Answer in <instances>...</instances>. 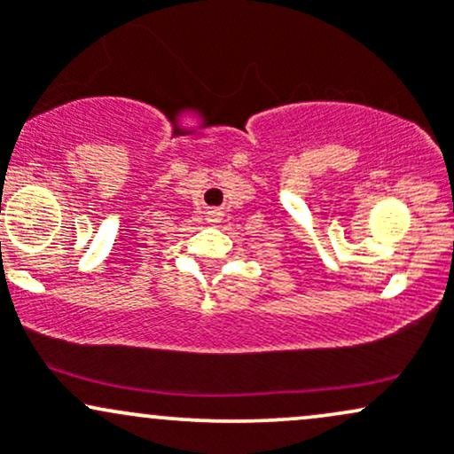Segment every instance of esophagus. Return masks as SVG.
I'll return each instance as SVG.
<instances>
[{
  "label": "esophagus",
  "instance_id": "obj_1",
  "mask_svg": "<svg viewBox=\"0 0 454 454\" xmlns=\"http://www.w3.org/2000/svg\"><path fill=\"white\" fill-rule=\"evenodd\" d=\"M222 220V213L220 211H209V222L211 223H217Z\"/></svg>",
  "mask_w": 454,
  "mask_h": 454
}]
</instances>
